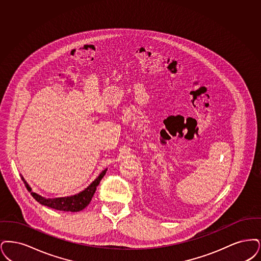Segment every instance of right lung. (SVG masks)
<instances>
[{
  "instance_id": "obj_1",
  "label": "right lung",
  "mask_w": 261,
  "mask_h": 261,
  "mask_svg": "<svg viewBox=\"0 0 261 261\" xmlns=\"http://www.w3.org/2000/svg\"><path fill=\"white\" fill-rule=\"evenodd\" d=\"M107 171V169L102 170L100 174L91 182V184L82 192L72 195V196H67V197H59V198H45L37 193H31L35 200L43 205H46L48 207L55 208L57 211H62V212H72L76 213L84 210L88 204L91 203V199L95 193L96 187L99 184V182L102 179V177L105 175ZM21 179L24 182L26 188L28 191L31 192V187L29 184L25 181L24 177L21 176Z\"/></svg>"
}]
</instances>
